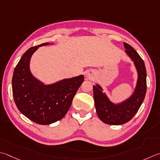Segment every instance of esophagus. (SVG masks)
Wrapping results in <instances>:
<instances>
[{"instance_id":"1","label":"esophagus","mask_w":160,"mask_h":160,"mask_svg":"<svg viewBox=\"0 0 160 160\" xmlns=\"http://www.w3.org/2000/svg\"><path fill=\"white\" fill-rule=\"evenodd\" d=\"M92 73H87V78H92Z\"/></svg>"}]
</instances>
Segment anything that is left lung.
<instances>
[{
  "label": "left lung",
  "instance_id": "left-lung-1",
  "mask_svg": "<svg viewBox=\"0 0 160 160\" xmlns=\"http://www.w3.org/2000/svg\"><path fill=\"white\" fill-rule=\"evenodd\" d=\"M125 52L134 62L138 78L137 85L130 98L118 104L109 101L105 93L102 92L99 84L93 86L96 113L103 123L109 125H122L130 121L138 112L144 100L146 93V70L144 62L130 45L123 43Z\"/></svg>",
  "mask_w": 160,
  "mask_h": 160
}]
</instances>
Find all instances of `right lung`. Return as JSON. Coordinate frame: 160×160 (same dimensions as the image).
Masks as SVG:
<instances>
[{
    "label": "right lung",
    "mask_w": 160,
    "mask_h": 160,
    "mask_svg": "<svg viewBox=\"0 0 160 160\" xmlns=\"http://www.w3.org/2000/svg\"><path fill=\"white\" fill-rule=\"evenodd\" d=\"M48 44L43 43L28 49L16 66L12 81L14 100L18 110L40 125L61 120L84 81V76L80 75L46 85L32 76L30 70L31 57L39 47Z\"/></svg>",
    "instance_id": "add662e5"
}]
</instances>
